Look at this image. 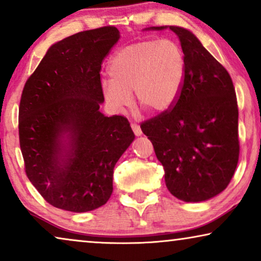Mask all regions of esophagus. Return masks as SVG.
I'll list each match as a JSON object with an SVG mask.
<instances>
[{
	"instance_id": "obj_1",
	"label": "esophagus",
	"mask_w": 261,
	"mask_h": 261,
	"mask_svg": "<svg viewBox=\"0 0 261 261\" xmlns=\"http://www.w3.org/2000/svg\"><path fill=\"white\" fill-rule=\"evenodd\" d=\"M132 129H133L134 134L137 135V137H140V135L142 134V130H141L140 126H139V124H137V123H132Z\"/></svg>"
}]
</instances>
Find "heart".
Returning a JSON list of instances; mask_svg holds the SVG:
<instances>
[{"instance_id": "b5f03b06", "label": "heart", "mask_w": 261, "mask_h": 261, "mask_svg": "<svg viewBox=\"0 0 261 261\" xmlns=\"http://www.w3.org/2000/svg\"><path fill=\"white\" fill-rule=\"evenodd\" d=\"M185 57L176 41L141 40L120 48L109 62L110 81L101 84L110 109L122 113L135 101L152 113H163L177 101L185 78Z\"/></svg>"}]
</instances>
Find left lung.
I'll return each instance as SVG.
<instances>
[{
	"instance_id": "8db88e82",
	"label": "left lung",
	"mask_w": 261,
	"mask_h": 261,
	"mask_svg": "<svg viewBox=\"0 0 261 261\" xmlns=\"http://www.w3.org/2000/svg\"><path fill=\"white\" fill-rule=\"evenodd\" d=\"M185 57V78L176 106L141 124L165 170V183L174 197L203 202L222 192L239 160V110L227 70L206 51L197 37L178 26Z\"/></svg>"
}]
</instances>
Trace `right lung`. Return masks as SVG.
Instances as JSON below:
<instances>
[{"mask_svg":"<svg viewBox=\"0 0 261 261\" xmlns=\"http://www.w3.org/2000/svg\"><path fill=\"white\" fill-rule=\"evenodd\" d=\"M119 39L113 26L63 39L24 84L19 137L26 174L56 208L87 213L106 204L115 164L135 139L126 117L99 112V71Z\"/></svg>","mask_w":261,"mask_h":261,"instance_id":"add662e5","label":"right lung"}]
</instances>
